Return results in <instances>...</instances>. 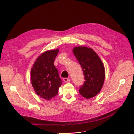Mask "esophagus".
Segmentation results:
<instances>
[{"label": "esophagus", "instance_id": "obj_1", "mask_svg": "<svg viewBox=\"0 0 134 134\" xmlns=\"http://www.w3.org/2000/svg\"><path fill=\"white\" fill-rule=\"evenodd\" d=\"M63 81L65 82H68L70 81V78H63Z\"/></svg>", "mask_w": 134, "mask_h": 134}]
</instances>
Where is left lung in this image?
<instances>
[{"label": "left lung", "instance_id": "obj_1", "mask_svg": "<svg viewBox=\"0 0 134 134\" xmlns=\"http://www.w3.org/2000/svg\"><path fill=\"white\" fill-rule=\"evenodd\" d=\"M73 53L81 65L85 81L79 88V93L86 98H90L100 92L105 79V68L97 54L92 48L75 47Z\"/></svg>", "mask_w": 134, "mask_h": 134}]
</instances>
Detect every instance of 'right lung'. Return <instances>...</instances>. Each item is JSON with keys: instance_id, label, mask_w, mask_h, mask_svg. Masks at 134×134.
<instances>
[{"instance_id": "right-lung-1", "label": "right lung", "mask_w": 134, "mask_h": 134, "mask_svg": "<svg viewBox=\"0 0 134 134\" xmlns=\"http://www.w3.org/2000/svg\"><path fill=\"white\" fill-rule=\"evenodd\" d=\"M59 49L47 51L39 56L31 70V82L36 93L49 100L58 93L62 82L53 64Z\"/></svg>"}]
</instances>
